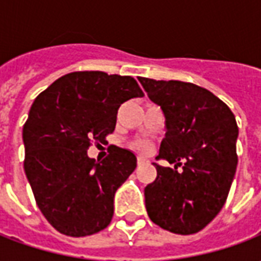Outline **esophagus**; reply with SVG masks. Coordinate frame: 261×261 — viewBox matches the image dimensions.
<instances>
[{"mask_svg": "<svg viewBox=\"0 0 261 261\" xmlns=\"http://www.w3.org/2000/svg\"><path fill=\"white\" fill-rule=\"evenodd\" d=\"M144 162H145V159L142 158V156H138V159H137V164L142 165V164H144Z\"/></svg>", "mask_w": 261, "mask_h": 261, "instance_id": "1", "label": "esophagus"}]
</instances>
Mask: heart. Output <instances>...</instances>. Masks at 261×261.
Masks as SVG:
<instances>
[{
	"label": "heart",
	"mask_w": 261,
	"mask_h": 261,
	"mask_svg": "<svg viewBox=\"0 0 261 261\" xmlns=\"http://www.w3.org/2000/svg\"><path fill=\"white\" fill-rule=\"evenodd\" d=\"M134 148H136L137 151H140V152H142V153H147L148 151H149V144H148V142H145V141H138V142H136V144H134Z\"/></svg>",
	"instance_id": "b5f03b06"
}]
</instances>
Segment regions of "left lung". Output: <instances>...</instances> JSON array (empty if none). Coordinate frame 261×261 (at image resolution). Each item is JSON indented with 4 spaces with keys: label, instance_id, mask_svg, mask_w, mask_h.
I'll list each match as a JSON object with an SVG mask.
<instances>
[{
    "label": "left lung",
    "instance_id": "left-lung-1",
    "mask_svg": "<svg viewBox=\"0 0 261 261\" xmlns=\"http://www.w3.org/2000/svg\"><path fill=\"white\" fill-rule=\"evenodd\" d=\"M138 81L164 112L166 134L158 158L175 164V169L153 164L158 175L144 190L147 213L161 228L192 235L226 201L238 165L235 116L219 97L190 82Z\"/></svg>",
    "mask_w": 261,
    "mask_h": 261
}]
</instances>
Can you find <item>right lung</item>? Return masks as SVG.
<instances>
[{"label": "right lung", "instance_id": "add662e5", "mask_svg": "<svg viewBox=\"0 0 261 261\" xmlns=\"http://www.w3.org/2000/svg\"><path fill=\"white\" fill-rule=\"evenodd\" d=\"M142 96L128 75L78 71L35 99L22 133L23 168L37 207L60 233L81 238L110 224L114 194L134 172L137 158L113 147L99 162L88 149L113 133L123 103Z\"/></svg>", "mask_w": 261, "mask_h": 261}]
</instances>
